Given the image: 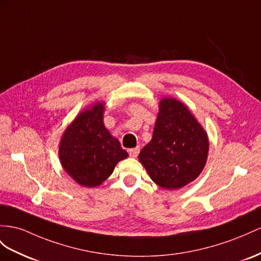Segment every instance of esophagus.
<instances>
[{"mask_svg":"<svg viewBox=\"0 0 261 261\" xmlns=\"http://www.w3.org/2000/svg\"><path fill=\"white\" fill-rule=\"evenodd\" d=\"M139 153H140V146H137V148H133V149L129 150V154L132 158H137Z\"/></svg>","mask_w":261,"mask_h":261,"instance_id":"obj_1","label":"esophagus"}]
</instances>
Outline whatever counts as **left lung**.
<instances>
[{"label": "left lung", "mask_w": 261, "mask_h": 261, "mask_svg": "<svg viewBox=\"0 0 261 261\" xmlns=\"http://www.w3.org/2000/svg\"><path fill=\"white\" fill-rule=\"evenodd\" d=\"M208 139L190 110L176 99L164 98L151 141L139 160L153 182L165 190L181 189L203 171Z\"/></svg>", "instance_id": "1"}]
</instances>
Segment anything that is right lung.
I'll list each match as a JSON object with an SVG mask.
<instances>
[{
  "instance_id": "obj_1",
  "label": "right lung",
  "mask_w": 261,
  "mask_h": 261,
  "mask_svg": "<svg viewBox=\"0 0 261 261\" xmlns=\"http://www.w3.org/2000/svg\"><path fill=\"white\" fill-rule=\"evenodd\" d=\"M105 107L98 102L73 120L59 145V158L64 170L75 181L95 188L108 178L115 166L128 153L103 124Z\"/></svg>"
}]
</instances>
